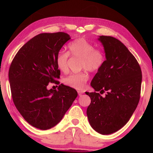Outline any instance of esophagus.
<instances>
[{
	"label": "esophagus",
	"instance_id": "obj_1",
	"mask_svg": "<svg viewBox=\"0 0 153 153\" xmlns=\"http://www.w3.org/2000/svg\"><path fill=\"white\" fill-rule=\"evenodd\" d=\"M77 93H78V95H79V96L83 95V94L84 93L83 91H77Z\"/></svg>",
	"mask_w": 153,
	"mask_h": 153
}]
</instances>
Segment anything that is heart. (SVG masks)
<instances>
[{
	"instance_id": "obj_1",
	"label": "heart",
	"mask_w": 153,
	"mask_h": 153,
	"mask_svg": "<svg viewBox=\"0 0 153 153\" xmlns=\"http://www.w3.org/2000/svg\"><path fill=\"white\" fill-rule=\"evenodd\" d=\"M69 52L60 51L56 58V63L58 69L66 72L68 69V63L70 54L73 57L82 59V68L88 70L91 72H97L99 71L105 62V54L100 48H95L94 45L81 37L69 45ZM89 78L87 72L71 74L65 77L64 83L66 85L76 89H82L85 87Z\"/></svg>"
}]
</instances>
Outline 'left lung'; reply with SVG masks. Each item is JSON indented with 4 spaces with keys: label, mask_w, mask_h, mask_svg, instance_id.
I'll return each instance as SVG.
<instances>
[{
    "label": "left lung",
    "mask_w": 153,
    "mask_h": 153,
    "mask_svg": "<svg viewBox=\"0 0 153 153\" xmlns=\"http://www.w3.org/2000/svg\"><path fill=\"white\" fill-rule=\"evenodd\" d=\"M98 39L105 48L106 60L91 83L95 92H85L91 100L87 115L96 131L108 135L124 126L137 108L142 73L137 60L121 41L104 35ZM98 91H106L105 97Z\"/></svg>",
    "instance_id": "left-lung-1"
}]
</instances>
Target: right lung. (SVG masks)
<instances>
[{"label": "right lung", "instance_id": "1", "mask_svg": "<svg viewBox=\"0 0 153 153\" xmlns=\"http://www.w3.org/2000/svg\"><path fill=\"white\" fill-rule=\"evenodd\" d=\"M70 39L64 32L39 34L18 51L10 66L13 102L25 121L36 128L46 130L56 126L77 96L76 89L64 84L58 90L47 88L49 83H59L56 58Z\"/></svg>", "mask_w": 153, "mask_h": 153}]
</instances>
